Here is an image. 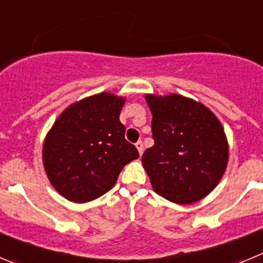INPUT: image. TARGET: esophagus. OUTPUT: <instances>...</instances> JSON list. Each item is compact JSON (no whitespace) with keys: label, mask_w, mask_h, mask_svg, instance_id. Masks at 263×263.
Returning a JSON list of instances; mask_svg holds the SVG:
<instances>
[{"label":"esophagus","mask_w":263,"mask_h":263,"mask_svg":"<svg viewBox=\"0 0 263 263\" xmlns=\"http://www.w3.org/2000/svg\"><path fill=\"white\" fill-rule=\"evenodd\" d=\"M136 147H137V150H138L139 155H142V153H143V143H142V141H138V142L136 143Z\"/></svg>","instance_id":"obj_1"}]
</instances>
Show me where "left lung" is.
I'll use <instances>...</instances> for the list:
<instances>
[{"label":"left lung","instance_id":"1","mask_svg":"<svg viewBox=\"0 0 263 263\" xmlns=\"http://www.w3.org/2000/svg\"><path fill=\"white\" fill-rule=\"evenodd\" d=\"M154 146L142 155L153 190L176 204H192L215 190L227 170L229 146L211 109L180 95H146Z\"/></svg>","mask_w":263,"mask_h":263}]
</instances>
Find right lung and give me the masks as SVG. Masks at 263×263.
Returning a JSON list of instances; mask_svg holds the SVG:
<instances>
[{
	"label": "right lung",
	"mask_w": 263,
	"mask_h": 263,
	"mask_svg": "<svg viewBox=\"0 0 263 263\" xmlns=\"http://www.w3.org/2000/svg\"><path fill=\"white\" fill-rule=\"evenodd\" d=\"M125 97L103 92L62 111L43 142L52 187L73 203H87L115 187L121 170L139 157L120 122Z\"/></svg>",
	"instance_id": "right-lung-1"
}]
</instances>
